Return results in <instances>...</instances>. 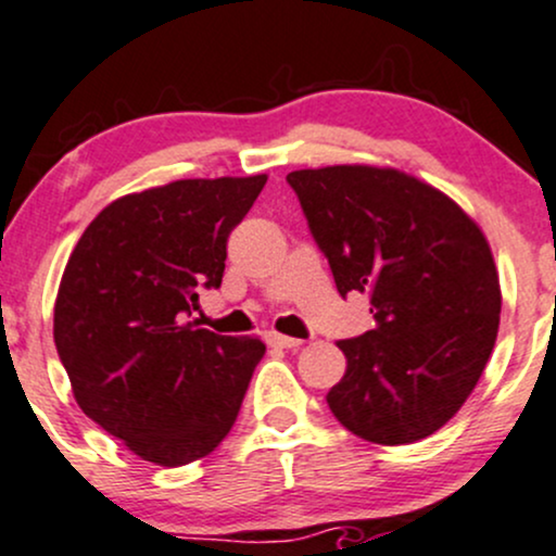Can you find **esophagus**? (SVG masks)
Wrapping results in <instances>:
<instances>
[{
    "label": "esophagus",
    "mask_w": 556,
    "mask_h": 556,
    "mask_svg": "<svg viewBox=\"0 0 556 556\" xmlns=\"http://www.w3.org/2000/svg\"><path fill=\"white\" fill-rule=\"evenodd\" d=\"M266 342H269L271 348H285V350H295L303 344V340H298V337L279 334V331H269V334H266Z\"/></svg>",
    "instance_id": "34e87169"
}]
</instances>
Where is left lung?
I'll list each match as a JSON object with an SVG mask.
<instances>
[{
  "mask_svg": "<svg viewBox=\"0 0 556 556\" xmlns=\"http://www.w3.org/2000/svg\"><path fill=\"white\" fill-rule=\"evenodd\" d=\"M344 298H371L376 329L337 342L348 358L327 402L374 444H413L455 416L500 331L486 235L433 185L394 167L334 164L287 175Z\"/></svg>",
  "mask_w": 556,
  "mask_h": 556,
  "instance_id": "8db88e82",
  "label": "left lung"
}]
</instances>
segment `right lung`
<instances>
[{
  "mask_svg": "<svg viewBox=\"0 0 556 556\" xmlns=\"http://www.w3.org/2000/svg\"><path fill=\"white\" fill-rule=\"evenodd\" d=\"M266 175L175 180L112 201L70 253L54 344L75 402L132 455L164 468L201 460L238 418L258 337L190 321L219 287L227 238Z\"/></svg>",
  "mask_w": 556,
  "mask_h": 556,
  "instance_id": "1",
  "label": "right lung"
}]
</instances>
